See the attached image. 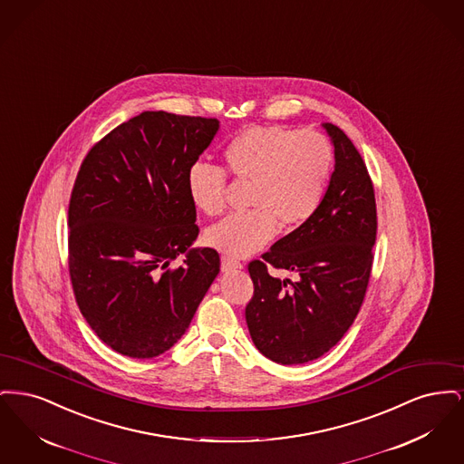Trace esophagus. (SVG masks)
Masks as SVG:
<instances>
[{"label":"esophagus","instance_id":"1","mask_svg":"<svg viewBox=\"0 0 464 464\" xmlns=\"http://www.w3.org/2000/svg\"><path fill=\"white\" fill-rule=\"evenodd\" d=\"M222 271H233V269H242V263L235 261V259H229V257H222L221 259Z\"/></svg>","mask_w":464,"mask_h":464}]
</instances>
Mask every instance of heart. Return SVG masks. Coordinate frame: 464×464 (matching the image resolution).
I'll return each instance as SVG.
<instances>
[{"instance_id": "obj_1", "label": "heart", "mask_w": 464, "mask_h": 464, "mask_svg": "<svg viewBox=\"0 0 464 464\" xmlns=\"http://www.w3.org/2000/svg\"><path fill=\"white\" fill-rule=\"evenodd\" d=\"M229 174L252 180L250 212L235 214L207 231V243L229 257H248L271 242L278 224L299 227L316 214L332 172V148L322 133L282 127H250L224 150ZM188 195L207 216L224 208L226 174L197 161L186 176Z\"/></svg>"}]
</instances>
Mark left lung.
I'll use <instances>...</instances> for the list:
<instances>
[{
    "instance_id": "obj_1",
    "label": "left lung",
    "mask_w": 464,
    "mask_h": 464,
    "mask_svg": "<svg viewBox=\"0 0 464 464\" xmlns=\"http://www.w3.org/2000/svg\"><path fill=\"white\" fill-rule=\"evenodd\" d=\"M322 127L335 160L325 198L306 224L248 265V332L256 348L282 365L316 360L341 341L363 303L374 259L372 180L348 135L332 123ZM267 265L292 270L296 280L271 277Z\"/></svg>"
}]
</instances>
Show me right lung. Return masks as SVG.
Instances as JSON below:
<instances>
[{
	"mask_svg": "<svg viewBox=\"0 0 464 464\" xmlns=\"http://www.w3.org/2000/svg\"><path fill=\"white\" fill-rule=\"evenodd\" d=\"M219 132L216 118L144 111L83 160L69 201V275L82 314L111 350L153 358L188 331L219 275L198 238L186 176ZM185 254L176 270L169 263Z\"/></svg>",
	"mask_w": 464,
	"mask_h": 464,
	"instance_id": "1",
	"label": "right lung"
}]
</instances>
